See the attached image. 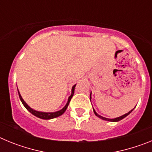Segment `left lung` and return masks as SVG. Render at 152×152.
Segmentation results:
<instances>
[{"mask_svg":"<svg viewBox=\"0 0 152 152\" xmlns=\"http://www.w3.org/2000/svg\"><path fill=\"white\" fill-rule=\"evenodd\" d=\"M91 96H90V97H91ZM133 110H134V109H133ZM133 110H132L131 111H129V113H127L124 114V115H123V116H119V117L115 118V119H107V118L103 117V116H100V115H98V114L96 113V111H95L94 110V113H95V115H96V116H97V117L100 118V119H103V120H106V121H110V122H118V121H119V120H121V119H124V118L126 117V116H128L129 114L130 113L132 112V111Z\"/></svg>","mask_w":152,"mask_h":152,"instance_id":"1","label":"left lung"}]
</instances>
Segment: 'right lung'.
I'll use <instances>...</instances> for the list:
<instances>
[{
    "label": "right lung",
    "mask_w": 152,
    "mask_h": 152,
    "mask_svg": "<svg viewBox=\"0 0 152 152\" xmlns=\"http://www.w3.org/2000/svg\"><path fill=\"white\" fill-rule=\"evenodd\" d=\"M75 86H76V84H75V85H74L73 87H72V95H71V96L68 97V103H66V105L64 106V108L61 109V110L57 111V112H55V113H44V112H39V111L34 110H33L32 108H30V107H29V106L26 104V102L23 100L22 96H21V95H20V92H19V91H18V94H19V96H20V99L21 102H22V103L23 104L24 107H26V110H29V112L33 114V115H34V116H37V117L40 118V119H53V118H56V117H58V116H61V115H62V114L64 113V112H65V110H66L67 108H68V104H69L70 101H71L72 96H73V95H74V93H75Z\"/></svg>",
    "instance_id": "1"
}]
</instances>
